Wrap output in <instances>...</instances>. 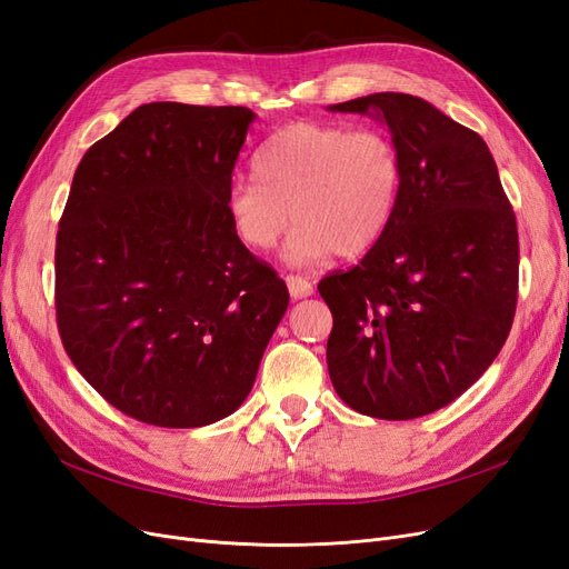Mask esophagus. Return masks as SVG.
Wrapping results in <instances>:
<instances>
[{
  "instance_id": "1",
  "label": "esophagus",
  "mask_w": 569,
  "mask_h": 569,
  "mask_svg": "<svg viewBox=\"0 0 569 569\" xmlns=\"http://www.w3.org/2000/svg\"><path fill=\"white\" fill-rule=\"evenodd\" d=\"M287 287L291 299H306L313 295V284L306 278H299V274H287Z\"/></svg>"
}]
</instances>
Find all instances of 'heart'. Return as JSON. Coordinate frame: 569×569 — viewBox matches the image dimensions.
I'll return each instance as SVG.
<instances>
[{
  "label": "heart",
  "mask_w": 569,
  "mask_h": 569,
  "mask_svg": "<svg viewBox=\"0 0 569 569\" xmlns=\"http://www.w3.org/2000/svg\"><path fill=\"white\" fill-rule=\"evenodd\" d=\"M253 176L234 180L226 194L237 239L268 251L295 216L284 258L313 266L332 253L360 256L380 242L401 197L403 163L380 128L291 123L253 153Z\"/></svg>",
  "instance_id": "1"
}]
</instances>
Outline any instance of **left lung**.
Returning <instances> with one entry per match:
<instances>
[{
    "label": "left lung",
    "mask_w": 569,
    "mask_h": 569,
    "mask_svg": "<svg viewBox=\"0 0 569 569\" xmlns=\"http://www.w3.org/2000/svg\"><path fill=\"white\" fill-rule=\"evenodd\" d=\"M330 111L385 120L403 184L380 242L318 284L335 320L327 370L349 408L412 420L456 401L503 349L518 222L487 142L429 101L377 92Z\"/></svg>",
    "instance_id": "1"
}]
</instances>
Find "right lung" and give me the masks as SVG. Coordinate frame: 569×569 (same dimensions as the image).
<instances>
[{
    "label": "right lung",
    "mask_w": 569,
    "mask_h": 569,
    "mask_svg": "<svg viewBox=\"0 0 569 569\" xmlns=\"http://www.w3.org/2000/svg\"><path fill=\"white\" fill-rule=\"evenodd\" d=\"M247 107L151 101L94 142L57 234V325L78 372L126 416L170 429L249 396L289 291L226 211Z\"/></svg>",
    "instance_id": "right-lung-1"
}]
</instances>
